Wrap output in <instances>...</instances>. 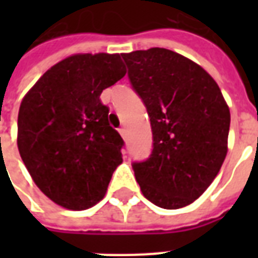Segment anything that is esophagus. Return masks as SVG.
Here are the masks:
<instances>
[{"mask_svg": "<svg viewBox=\"0 0 258 258\" xmlns=\"http://www.w3.org/2000/svg\"><path fill=\"white\" fill-rule=\"evenodd\" d=\"M119 133H120V135H121V138H123V139H125V138H127V131H125L124 127L119 128Z\"/></svg>", "mask_w": 258, "mask_h": 258, "instance_id": "obj_1", "label": "esophagus"}]
</instances>
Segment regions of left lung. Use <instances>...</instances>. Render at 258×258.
Instances as JSON below:
<instances>
[{
	"instance_id": "obj_1",
	"label": "left lung",
	"mask_w": 258,
	"mask_h": 258,
	"mask_svg": "<svg viewBox=\"0 0 258 258\" xmlns=\"http://www.w3.org/2000/svg\"><path fill=\"white\" fill-rule=\"evenodd\" d=\"M133 89L145 104L153 151L133 169L143 196L163 209L204 194L228 153L230 112L214 79L165 48L123 53Z\"/></svg>"
}]
</instances>
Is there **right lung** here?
Wrapping results in <instances>:
<instances>
[{"instance_id": "obj_1", "label": "right lung", "mask_w": 258, "mask_h": 258, "mask_svg": "<svg viewBox=\"0 0 258 258\" xmlns=\"http://www.w3.org/2000/svg\"><path fill=\"white\" fill-rule=\"evenodd\" d=\"M124 75L120 54H75L46 71L22 99L18 151L54 204L86 210L103 200L124 142L109 125L100 95Z\"/></svg>"}]
</instances>
